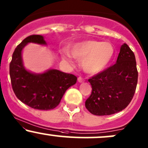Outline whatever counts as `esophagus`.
Listing matches in <instances>:
<instances>
[{
  "label": "esophagus",
  "instance_id": "34e87169",
  "mask_svg": "<svg viewBox=\"0 0 148 148\" xmlns=\"http://www.w3.org/2000/svg\"><path fill=\"white\" fill-rule=\"evenodd\" d=\"M84 81H85L84 79H83L82 77H78V82H79V83H82V82H84Z\"/></svg>",
  "mask_w": 148,
  "mask_h": 148
}]
</instances>
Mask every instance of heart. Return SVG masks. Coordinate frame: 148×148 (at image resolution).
I'll return each instance as SVG.
<instances>
[{"label":"heart","instance_id":"1","mask_svg":"<svg viewBox=\"0 0 148 148\" xmlns=\"http://www.w3.org/2000/svg\"><path fill=\"white\" fill-rule=\"evenodd\" d=\"M114 55V49L107 42L87 40L73 44L69 47V52L62 54V58L73 63L74 58L82 60L84 70L88 74H96L103 71Z\"/></svg>","mask_w":148,"mask_h":148}]
</instances>
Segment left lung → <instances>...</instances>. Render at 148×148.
Masks as SVG:
<instances>
[{
  "label": "left lung",
  "instance_id": "8db88e82",
  "mask_svg": "<svg viewBox=\"0 0 148 148\" xmlns=\"http://www.w3.org/2000/svg\"><path fill=\"white\" fill-rule=\"evenodd\" d=\"M138 77L135 54L124 43L116 63L88 79L92 91L85 102L87 110L96 116H108L123 110L134 96Z\"/></svg>",
  "mask_w": 148,
  "mask_h": 148
}]
</instances>
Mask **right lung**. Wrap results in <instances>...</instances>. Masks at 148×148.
<instances>
[{
	"instance_id": "add662e5",
	"label": "right lung",
	"mask_w": 148,
	"mask_h": 148,
	"mask_svg": "<svg viewBox=\"0 0 148 148\" xmlns=\"http://www.w3.org/2000/svg\"><path fill=\"white\" fill-rule=\"evenodd\" d=\"M29 42L46 45L42 35L26 37L17 46L10 64L12 88L20 101L32 108L51 110L60 104L65 91L75 84L77 78L57 69H49L42 74L27 71L23 66L22 51Z\"/></svg>"
}]
</instances>
